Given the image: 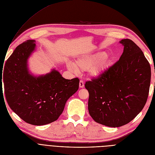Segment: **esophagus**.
I'll use <instances>...</instances> for the list:
<instances>
[{
  "instance_id": "obj_1",
  "label": "esophagus",
  "mask_w": 155,
  "mask_h": 155,
  "mask_svg": "<svg viewBox=\"0 0 155 155\" xmlns=\"http://www.w3.org/2000/svg\"><path fill=\"white\" fill-rule=\"evenodd\" d=\"M84 82L83 80H80L79 81V87H84Z\"/></svg>"
}]
</instances>
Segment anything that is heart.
I'll return each mask as SVG.
<instances>
[{
    "instance_id": "heart-1",
    "label": "heart",
    "mask_w": 155,
    "mask_h": 155,
    "mask_svg": "<svg viewBox=\"0 0 155 155\" xmlns=\"http://www.w3.org/2000/svg\"><path fill=\"white\" fill-rule=\"evenodd\" d=\"M107 56V54L104 52L83 56L76 60V64L72 62H67V67L74 72L90 69L91 74L93 76H99L107 66L109 62Z\"/></svg>"
}]
</instances>
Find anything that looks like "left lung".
<instances>
[{
    "instance_id": "obj_1",
    "label": "left lung",
    "mask_w": 155,
    "mask_h": 155,
    "mask_svg": "<svg viewBox=\"0 0 155 155\" xmlns=\"http://www.w3.org/2000/svg\"><path fill=\"white\" fill-rule=\"evenodd\" d=\"M120 43L124 50L120 59L85 83L90 116L113 128L128 124L141 111L151 81L150 64L141 49L129 39Z\"/></svg>"
}]
</instances>
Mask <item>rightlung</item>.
Masks as SVG:
<instances>
[{
  "label": "right lung",
  "instance_id": "add662e5",
  "mask_svg": "<svg viewBox=\"0 0 155 155\" xmlns=\"http://www.w3.org/2000/svg\"><path fill=\"white\" fill-rule=\"evenodd\" d=\"M34 42L27 40L15 48L6 61L4 83L11 110L25 122L41 126L58 119L67 100L79 89V79H66L56 70L39 77L30 74L27 63Z\"/></svg>",
  "mask_w": 155,
  "mask_h": 155
}]
</instances>
